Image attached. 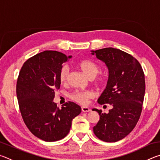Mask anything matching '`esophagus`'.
Instances as JSON below:
<instances>
[{
	"mask_svg": "<svg viewBox=\"0 0 160 160\" xmlns=\"http://www.w3.org/2000/svg\"><path fill=\"white\" fill-rule=\"evenodd\" d=\"M81 109H82L83 112H88L90 111V109H89V107H81Z\"/></svg>",
	"mask_w": 160,
	"mask_h": 160,
	"instance_id": "esophagus-1",
	"label": "esophagus"
}]
</instances>
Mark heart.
Masks as SVG:
<instances>
[{
    "label": "heart",
    "instance_id": "b5f03b06",
    "mask_svg": "<svg viewBox=\"0 0 160 160\" xmlns=\"http://www.w3.org/2000/svg\"><path fill=\"white\" fill-rule=\"evenodd\" d=\"M78 66L82 71L90 78H94L98 74L99 72V67L96 63L90 60H82L78 62ZM69 75V68L67 65H64L61 67L58 74V80L61 84H64L67 82ZM104 78L100 75L97 76L95 79V82L97 85H102L104 82ZM93 97V93L90 91L75 90L70 94L69 97L70 99L74 102L79 103L80 104L85 105L88 103L89 99Z\"/></svg>",
    "mask_w": 160,
    "mask_h": 160
}]
</instances>
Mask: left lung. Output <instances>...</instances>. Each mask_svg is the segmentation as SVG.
Returning <instances> with one entry per match:
<instances>
[{
	"label": "left lung",
	"mask_w": 160,
	"mask_h": 160,
	"mask_svg": "<svg viewBox=\"0 0 160 160\" xmlns=\"http://www.w3.org/2000/svg\"><path fill=\"white\" fill-rule=\"evenodd\" d=\"M92 52L106 63L109 72L107 88L97 102L113 107L108 113L92 109L99 115L94 133L104 142L118 141L132 131L141 114L145 92L144 72L136 58L118 48Z\"/></svg>",
	"instance_id": "1"
}]
</instances>
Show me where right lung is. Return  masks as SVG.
<instances>
[{
    "label": "right lung",
    "instance_id": "1",
    "mask_svg": "<svg viewBox=\"0 0 160 160\" xmlns=\"http://www.w3.org/2000/svg\"><path fill=\"white\" fill-rule=\"evenodd\" d=\"M71 58L56 51H44L28 59L18 75L16 93L22 117L35 136L47 142L63 139L81 108L68 102L59 109L53 102L61 87L62 64Z\"/></svg>",
    "mask_w": 160,
    "mask_h": 160
}]
</instances>
